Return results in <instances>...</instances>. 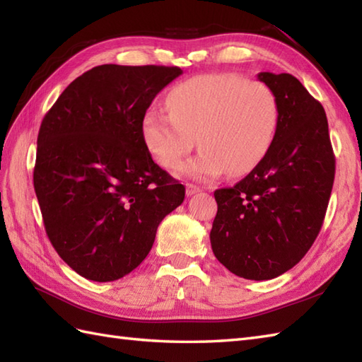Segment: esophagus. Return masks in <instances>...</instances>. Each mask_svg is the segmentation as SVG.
Segmentation results:
<instances>
[{"instance_id":"1","label":"esophagus","mask_w":362,"mask_h":362,"mask_svg":"<svg viewBox=\"0 0 362 362\" xmlns=\"http://www.w3.org/2000/svg\"><path fill=\"white\" fill-rule=\"evenodd\" d=\"M201 188L193 185V183H187V196H194L197 193H201Z\"/></svg>"}]
</instances>
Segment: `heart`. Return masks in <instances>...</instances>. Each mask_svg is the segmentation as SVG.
<instances>
[{
	"label": "heart",
	"instance_id": "1",
	"mask_svg": "<svg viewBox=\"0 0 362 362\" xmlns=\"http://www.w3.org/2000/svg\"><path fill=\"white\" fill-rule=\"evenodd\" d=\"M168 105L146 112L144 141L160 166L174 169L197 140L201 152L182 168L194 179L252 171L271 149L280 121L274 90L235 73L194 76L169 91Z\"/></svg>",
	"mask_w": 362,
	"mask_h": 362
}]
</instances>
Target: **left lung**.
<instances>
[{"label":"left lung","instance_id":"1","mask_svg":"<svg viewBox=\"0 0 362 362\" xmlns=\"http://www.w3.org/2000/svg\"><path fill=\"white\" fill-rule=\"evenodd\" d=\"M279 99L280 121L266 157L236 183L214 191V257L247 280L289 271L320 232L336 160L324 107L292 74L259 73Z\"/></svg>","mask_w":362,"mask_h":362}]
</instances>
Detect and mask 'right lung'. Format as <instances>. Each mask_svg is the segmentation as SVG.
<instances>
[{"mask_svg":"<svg viewBox=\"0 0 362 362\" xmlns=\"http://www.w3.org/2000/svg\"><path fill=\"white\" fill-rule=\"evenodd\" d=\"M179 66L99 65L68 86L37 138L34 188L52 247L93 281L132 272L185 187L153 163L143 118Z\"/></svg>","mask_w":362,"mask_h":362,"instance_id":"add662e5","label":"right lung"}]
</instances>
